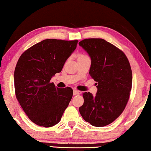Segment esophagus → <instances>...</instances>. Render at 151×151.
<instances>
[{
    "label": "esophagus",
    "instance_id": "1",
    "mask_svg": "<svg viewBox=\"0 0 151 151\" xmlns=\"http://www.w3.org/2000/svg\"><path fill=\"white\" fill-rule=\"evenodd\" d=\"M73 93H74V95H79V94H80V92H79V91H77V90H74V91H73Z\"/></svg>",
    "mask_w": 151,
    "mask_h": 151
}]
</instances>
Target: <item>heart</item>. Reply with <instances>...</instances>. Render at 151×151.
Returning <instances> with one entry per match:
<instances>
[{"mask_svg":"<svg viewBox=\"0 0 151 151\" xmlns=\"http://www.w3.org/2000/svg\"><path fill=\"white\" fill-rule=\"evenodd\" d=\"M83 56H84V55H80L79 56V57H83Z\"/></svg>","mask_w":151,"mask_h":151,"instance_id":"b5f03b06","label":"heart"}]
</instances>
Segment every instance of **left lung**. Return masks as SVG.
Returning a JSON list of instances; mask_svg holds the SVG:
<instances>
[{
    "mask_svg": "<svg viewBox=\"0 0 151 151\" xmlns=\"http://www.w3.org/2000/svg\"><path fill=\"white\" fill-rule=\"evenodd\" d=\"M91 59L89 74L97 81V93H83L84 102L79 107L82 118L95 127H104L122 114L128 102L132 74L123 51L100 38L79 42Z\"/></svg>",
    "mask_w": 151,
    "mask_h": 151,
    "instance_id": "left-lung-1",
    "label": "left lung"
}]
</instances>
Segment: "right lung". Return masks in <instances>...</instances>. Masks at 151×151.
Returning a JSON list of instances; mask_svg holds the SVG:
<instances>
[{"mask_svg":"<svg viewBox=\"0 0 151 151\" xmlns=\"http://www.w3.org/2000/svg\"><path fill=\"white\" fill-rule=\"evenodd\" d=\"M78 40L47 39L22 53L14 70L17 100L32 122L49 127L60 122L73 95L71 88H58L50 80L61 72Z\"/></svg>","mask_w":151,"mask_h":151,"instance_id":"right-lung-1","label":"right lung"}]
</instances>
